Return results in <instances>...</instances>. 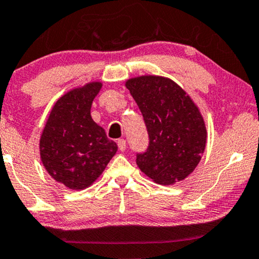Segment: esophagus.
<instances>
[{"instance_id":"34e87169","label":"esophagus","mask_w":259,"mask_h":259,"mask_svg":"<svg viewBox=\"0 0 259 259\" xmlns=\"http://www.w3.org/2000/svg\"><path fill=\"white\" fill-rule=\"evenodd\" d=\"M117 145H118V149L120 150V152H124V150L126 149V142H125V140H124V139L118 140Z\"/></svg>"}]
</instances>
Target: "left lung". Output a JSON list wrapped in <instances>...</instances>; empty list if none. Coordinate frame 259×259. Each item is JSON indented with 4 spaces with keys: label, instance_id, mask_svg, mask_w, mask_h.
Masks as SVG:
<instances>
[{
    "label": "left lung",
    "instance_id": "1",
    "mask_svg": "<svg viewBox=\"0 0 259 259\" xmlns=\"http://www.w3.org/2000/svg\"><path fill=\"white\" fill-rule=\"evenodd\" d=\"M130 91L145 119L149 146L137 154L139 168L153 182L172 185L194 172L207 143V127L197 105L171 78H129Z\"/></svg>",
    "mask_w": 259,
    "mask_h": 259
}]
</instances>
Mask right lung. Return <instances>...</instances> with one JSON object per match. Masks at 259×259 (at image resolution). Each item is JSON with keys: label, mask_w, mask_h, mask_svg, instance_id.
<instances>
[{"label": "right lung", "mask_w": 259, "mask_h": 259, "mask_svg": "<svg viewBox=\"0 0 259 259\" xmlns=\"http://www.w3.org/2000/svg\"><path fill=\"white\" fill-rule=\"evenodd\" d=\"M101 86L94 81L62 96L52 107L39 141L45 169L71 190L93 184L118 149L91 116L92 103Z\"/></svg>", "instance_id": "right-lung-1"}]
</instances>
